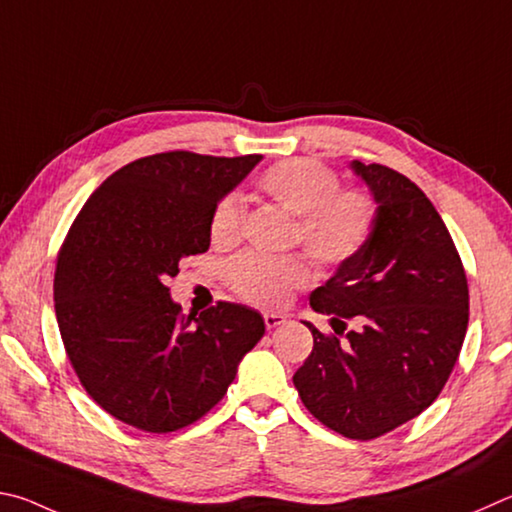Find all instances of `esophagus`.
<instances>
[{
  "instance_id": "34e87169",
  "label": "esophagus",
  "mask_w": 512,
  "mask_h": 512,
  "mask_svg": "<svg viewBox=\"0 0 512 512\" xmlns=\"http://www.w3.org/2000/svg\"><path fill=\"white\" fill-rule=\"evenodd\" d=\"M263 319H265V326L270 328V330L276 328V326H281L283 321H285V317L283 315H276V312H265Z\"/></svg>"
}]
</instances>
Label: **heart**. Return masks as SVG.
Listing matches in <instances>:
<instances>
[{"mask_svg": "<svg viewBox=\"0 0 512 512\" xmlns=\"http://www.w3.org/2000/svg\"><path fill=\"white\" fill-rule=\"evenodd\" d=\"M258 191L292 215L294 240L306 247L319 265L339 267L360 254L369 242L378 206L364 188H339V175L315 159L276 161L256 179ZM245 224V202L238 193H224L209 218L213 245L231 247ZM233 292L261 308H279L290 294L308 285L310 270L299 256L267 258L240 254L227 267Z\"/></svg>", "mask_w": 512, "mask_h": 512, "instance_id": "obj_1", "label": "heart"}]
</instances>
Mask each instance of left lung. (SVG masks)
<instances>
[{"label":"left lung","mask_w":512,"mask_h":512,"mask_svg":"<svg viewBox=\"0 0 512 512\" xmlns=\"http://www.w3.org/2000/svg\"><path fill=\"white\" fill-rule=\"evenodd\" d=\"M378 215L366 247L310 294L335 333L294 373L301 402L353 441L391 432L432 405L459 360L470 317L459 251L429 197L382 164L353 161ZM355 318L362 329L346 331Z\"/></svg>","instance_id":"8db88e82"}]
</instances>
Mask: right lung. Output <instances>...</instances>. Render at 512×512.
Here are the masks:
<instances>
[{
  "label": "right lung",
  "instance_id": "1",
  "mask_svg": "<svg viewBox=\"0 0 512 512\" xmlns=\"http://www.w3.org/2000/svg\"><path fill=\"white\" fill-rule=\"evenodd\" d=\"M261 155L173 150L141 157L89 195L58 251L53 301L80 384L107 414L141 432L193 425L224 398L265 321L218 301L182 315L166 281L211 245L215 202Z\"/></svg>",
  "mask_w": 512,
  "mask_h": 512
}]
</instances>
